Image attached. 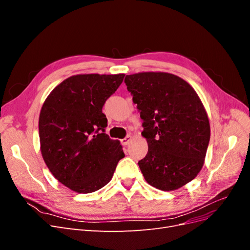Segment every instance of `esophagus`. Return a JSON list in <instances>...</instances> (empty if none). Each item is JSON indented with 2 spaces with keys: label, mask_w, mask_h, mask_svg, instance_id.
Masks as SVG:
<instances>
[{
  "label": "esophagus",
  "mask_w": 250,
  "mask_h": 250,
  "mask_svg": "<svg viewBox=\"0 0 250 250\" xmlns=\"http://www.w3.org/2000/svg\"><path fill=\"white\" fill-rule=\"evenodd\" d=\"M131 135H126V137L124 138V139H122L121 140V143H122V145H124V146H126V145H128V144H129V142L131 141Z\"/></svg>",
  "instance_id": "esophagus-1"
}]
</instances>
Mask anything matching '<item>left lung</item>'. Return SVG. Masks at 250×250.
I'll use <instances>...</instances> for the list:
<instances>
[{
	"instance_id": "left-lung-1",
	"label": "left lung",
	"mask_w": 250,
	"mask_h": 250,
	"mask_svg": "<svg viewBox=\"0 0 250 250\" xmlns=\"http://www.w3.org/2000/svg\"><path fill=\"white\" fill-rule=\"evenodd\" d=\"M143 120L148 153L139 162L146 181L173 191L200 172L210 138L209 122L197 93L187 81L162 72L125 77Z\"/></svg>"
}]
</instances>
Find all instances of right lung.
<instances>
[{
  "label": "right lung",
  "instance_id": "1",
  "mask_svg": "<svg viewBox=\"0 0 250 250\" xmlns=\"http://www.w3.org/2000/svg\"><path fill=\"white\" fill-rule=\"evenodd\" d=\"M124 74L75 75L58 84L44 101L39 121L41 151L59 183L77 193L107 185L121 158L118 140L105 133L103 105Z\"/></svg>",
  "mask_w": 250,
  "mask_h": 250
}]
</instances>
